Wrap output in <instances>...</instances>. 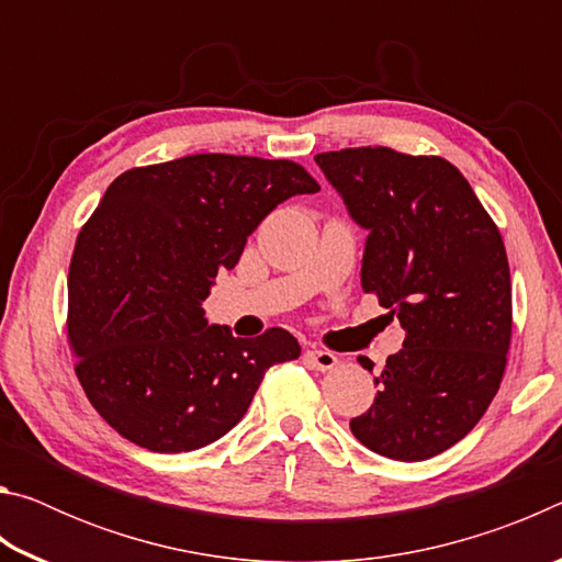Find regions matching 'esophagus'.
I'll return each mask as SVG.
<instances>
[{"mask_svg":"<svg viewBox=\"0 0 562 562\" xmlns=\"http://www.w3.org/2000/svg\"><path fill=\"white\" fill-rule=\"evenodd\" d=\"M304 359H307L315 369H319V372H329V369L337 367V357L327 349H310Z\"/></svg>","mask_w":562,"mask_h":562,"instance_id":"esophagus-1","label":"esophagus"}]
</instances>
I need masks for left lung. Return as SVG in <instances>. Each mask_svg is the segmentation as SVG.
<instances>
[{
  "label": "left lung",
  "instance_id": "1",
  "mask_svg": "<svg viewBox=\"0 0 562 562\" xmlns=\"http://www.w3.org/2000/svg\"><path fill=\"white\" fill-rule=\"evenodd\" d=\"M369 231L361 290L406 331L349 429L379 456L424 461L469 434L496 396L510 347L506 245L461 170L386 146L315 156ZM372 372V361L359 357Z\"/></svg>",
  "mask_w": 562,
  "mask_h": 562
}]
</instances>
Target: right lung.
Segmentation results:
<instances>
[{
    "mask_svg": "<svg viewBox=\"0 0 562 562\" xmlns=\"http://www.w3.org/2000/svg\"><path fill=\"white\" fill-rule=\"evenodd\" d=\"M294 160L195 154L121 173L76 237L69 347L91 406L156 453L195 451L245 416L265 372L300 357L290 331L240 339L203 300L265 215L317 193Z\"/></svg>",
    "mask_w": 562,
    "mask_h": 562,
    "instance_id": "1",
    "label": "right lung"
}]
</instances>
